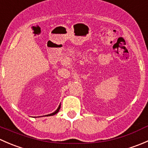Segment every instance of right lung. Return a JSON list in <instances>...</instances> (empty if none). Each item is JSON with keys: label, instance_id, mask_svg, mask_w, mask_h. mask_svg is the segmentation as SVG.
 I'll use <instances>...</instances> for the list:
<instances>
[{"label": "right lung", "instance_id": "obj_1", "mask_svg": "<svg viewBox=\"0 0 148 148\" xmlns=\"http://www.w3.org/2000/svg\"><path fill=\"white\" fill-rule=\"evenodd\" d=\"M60 107H61V105H59V107H58L57 108V110H56V111L54 112H53V113H51V114H47V115L46 116H52V115H54V114H56V113H58L59 112V110H60ZM46 116V115H45Z\"/></svg>", "mask_w": 148, "mask_h": 148}]
</instances>
